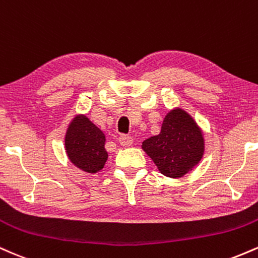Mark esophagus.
<instances>
[{
    "mask_svg": "<svg viewBox=\"0 0 258 258\" xmlns=\"http://www.w3.org/2000/svg\"><path fill=\"white\" fill-rule=\"evenodd\" d=\"M119 143L123 147H128L133 143V139L131 136H128V135H121L119 137Z\"/></svg>",
    "mask_w": 258,
    "mask_h": 258,
    "instance_id": "34e87169",
    "label": "esophagus"
}]
</instances>
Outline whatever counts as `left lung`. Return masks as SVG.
Segmentation results:
<instances>
[{"mask_svg":"<svg viewBox=\"0 0 258 258\" xmlns=\"http://www.w3.org/2000/svg\"><path fill=\"white\" fill-rule=\"evenodd\" d=\"M142 149L164 176L179 178L199 164L205 142L193 117L183 109L176 108L167 112L159 135L146 139Z\"/></svg>","mask_w":258,"mask_h":258,"instance_id":"left-lung-1","label":"left lung"}]
</instances>
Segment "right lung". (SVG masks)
Here are the masks:
<instances>
[{"label":"right lung","instance_id":"right-lung-1","mask_svg":"<svg viewBox=\"0 0 258 258\" xmlns=\"http://www.w3.org/2000/svg\"><path fill=\"white\" fill-rule=\"evenodd\" d=\"M104 146V133L86 115H76L65 133V152L70 161L85 172H99L108 160Z\"/></svg>","mask_w":258,"mask_h":258}]
</instances>
